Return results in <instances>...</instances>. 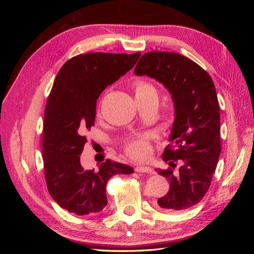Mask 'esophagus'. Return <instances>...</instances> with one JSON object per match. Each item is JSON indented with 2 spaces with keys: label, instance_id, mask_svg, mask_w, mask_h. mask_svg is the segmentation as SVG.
Masks as SVG:
<instances>
[{
  "label": "esophagus",
  "instance_id": "esophagus-1",
  "mask_svg": "<svg viewBox=\"0 0 254 254\" xmlns=\"http://www.w3.org/2000/svg\"><path fill=\"white\" fill-rule=\"evenodd\" d=\"M134 171L137 173H147L151 174L152 173V168L149 166H144V165H136L134 167Z\"/></svg>",
  "mask_w": 254,
  "mask_h": 254
}]
</instances>
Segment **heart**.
Returning a JSON list of instances; mask_svg holds the SVG:
<instances>
[{
    "label": "heart",
    "instance_id": "b5f03b06",
    "mask_svg": "<svg viewBox=\"0 0 254 254\" xmlns=\"http://www.w3.org/2000/svg\"><path fill=\"white\" fill-rule=\"evenodd\" d=\"M135 99L153 95L157 97L156 88L144 79H135L132 82ZM123 148L128 157L133 160H144L148 158L151 152L149 137L147 135H136L125 141Z\"/></svg>",
    "mask_w": 254,
    "mask_h": 254
}]
</instances>
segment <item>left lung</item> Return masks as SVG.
<instances>
[{
	"label": "left lung",
	"mask_w": 254,
	"mask_h": 254,
	"mask_svg": "<svg viewBox=\"0 0 254 254\" xmlns=\"http://www.w3.org/2000/svg\"><path fill=\"white\" fill-rule=\"evenodd\" d=\"M134 74L162 82L175 105L172 143L162 156L171 167L156 168L170 182V190L158 199V205L167 212L189 209L206 194L221 150L219 104L213 79L193 60L171 52L145 53ZM177 162L181 167L175 172Z\"/></svg>",
	"instance_id": "8db88e82"
}]
</instances>
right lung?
Returning a JSON list of instances; mask_svg holds the SVG:
<instances>
[{"mask_svg": "<svg viewBox=\"0 0 254 254\" xmlns=\"http://www.w3.org/2000/svg\"><path fill=\"white\" fill-rule=\"evenodd\" d=\"M141 53L80 54L61 66L44 112L42 157L49 193L63 209L94 214L107 205L106 186L112 176L133 173L107 159L97 171L84 170L80 155L87 130L94 126L96 101L109 84L134 66Z\"/></svg>", "mask_w": 254, "mask_h": 254, "instance_id": "add662e5", "label": "right lung"}]
</instances>
